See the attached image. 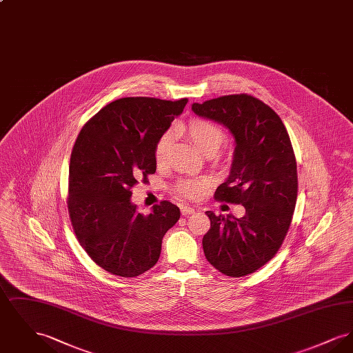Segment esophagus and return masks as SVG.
Returning a JSON list of instances; mask_svg holds the SVG:
<instances>
[{
    "label": "esophagus",
    "instance_id": "34e87169",
    "mask_svg": "<svg viewBox=\"0 0 353 353\" xmlns=\"http://www.w3.org/2000/svg\"><path fill=\"white\" fill-rule=\"evenodd\" d=\"M194 212H196V209L192 208V206H189V205H183V206H181V213H183V216L192 214V213H194Z\"/></svg>",
    "mask_w": 353,
    "mask_h": 353
}]
</instances>
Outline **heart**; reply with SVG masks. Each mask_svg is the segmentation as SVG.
Listing matches in <instances>:
<instances>
[{"label": "heart", "instance_id": "b5f03b06", "mask_svg": "<svg viewBox=\"0 0 353 353\" xmlns=\"http://www.w3.org/2000/svg\"><path fill=\"white\" fill-rule=\"evenodd\" d=\"M193 144L203 153L208 151H217L221 144L225 141V132L217 124L203 120V119H192L184 128ZM172 134L164 132L161 134L154 145V160L161 164L165 161L168 154L169 144ZM177 192L185 197L194 199L202 190V184L196 180H183L176 186Z\"/></svg>", "mask_w": 353, "mask_h": 353}]
</instances>
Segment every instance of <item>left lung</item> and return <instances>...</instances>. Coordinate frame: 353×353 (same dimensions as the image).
Returning <instances> with one entry per match:
<instances>
[{
    "mask_svg": "<svg viewBox=\"0 0 353 353\" xmlns=\"http://www.w3.org/2000/svg\"><path fill=\"white\" fill-rule=\"evenodd\" d=\"M192 111L233 136L232 167L216 199L246 210L241 219L206 212L210 229L202 238L205 256L228 276L252 274L279 250L294 214L298 173L290 136L268 104L246 94L193 103Z\"/></svg>",
    "mask_w": 353,
    "mask_h": 353,
    "instance_id": "left-lung-1",
    "label": "left lung"
}]
</instances>
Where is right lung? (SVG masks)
Wrapping results in <instances>:
<instances>
[{
    "label": "right lung",
    "instance_id": "right-lung-1",
    "mask_svg": "<svg viewBox=\"0 0 353 353\" xmlns=\"http://www.w3.org/2000/svg\"><path fill=\"white\" fill-rule=\"evenodd\" d=\"M188 99L121 98L90 119L77 137L68 169V213L77 238L101 269L134 278L152 269L163 238L180 219L169 201L144 216L131 189L156 172L154 145Z\"/></svg>",
    "mask_w": 353,
    "mask_h": 353
}]
</instances>
